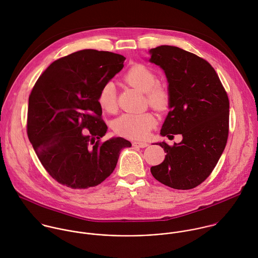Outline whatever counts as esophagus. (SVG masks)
Here are the masks:
<instances>
[{
    "mask_svg": "<svg viewBox=\"0 0 258 258\" xmlns=\"http://www.w3.org/2000/svg\"><path fill=\"white\" fill-rule=\"evenodd\" d=\"M133 146L134 147H138V148H147L149 146V144L144 143V142H134Z\"/></svg>",
    "mask_w": 258,
    "mask_h": 258,
    "instance_id": "34e87169",
    "label": "esophagus"
}]
</instances>
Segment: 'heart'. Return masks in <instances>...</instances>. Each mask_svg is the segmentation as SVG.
Returning a JSON list of instances; mask_svg holds the SVG:
<instances>
[{
	"instance_id": "1",
	"label": "heart",
	"mask_w": 258,
	"mask_h": 258,
	"mask_svg": "<svg viewBox=\"0 0 258 258\" xmlns=\"http://www.w3.org/2000/svg\"><path fill=\"white\" fill-rule=\"evenodd\" d=\"M124 81L131 86L145 92L148 104L158 111L168 108L171 94L167 87L157 83L155 72L144 64H135L128 68L123 76ZM97 101L101 109L108 113H114L117 109L116 92L111 81L105 82L99 89ZM156 118L150 112L124 113L117 117L113 123V132L121 137L143 140L146 139L152 128L156 125Z\"/></svg>"
}]
</instances>
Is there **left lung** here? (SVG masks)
I'll return each mask as SVG.
<instances>
[{"mask_svg":"<svg viewBox=\"0 0 258 258\" xmlns=\"http://www.w3.org/2000/svg\"><path fill=\"white\" fill-rule=\"evenodd\" d=\"M150 52V61L164 69L171 94V110L161 135L183 136L180 144H159L167 155L151 173L168 187L190 190L210 176L225 149L228 95L215 69L196 54L168 45Z\"/></svg>","mask_w":258,"mask_h":258,"instance_id":"8db88e82","label":"left lung"}]
</instances>
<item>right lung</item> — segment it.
Segmentation results:
<instances>
[{
  "instance_id": "obj_1",
  "label": "right lung",
  "mask_w": 258,
  "mask_h": 258,
  "mask_svg": "<svg viewBox=\"0 0 258 258\" xmlns=\"http://www.w3.org/2000/svg\"><path fill=\"white\" fill-rule=\"evenodd\" d=\"M125 57L86 49L52 62L30 95L27 135L42 166L59 184L87 189L114 170L122 138L101 142L107 126L97 95L123 67Z\"/></svg>"
}]
</instances>
